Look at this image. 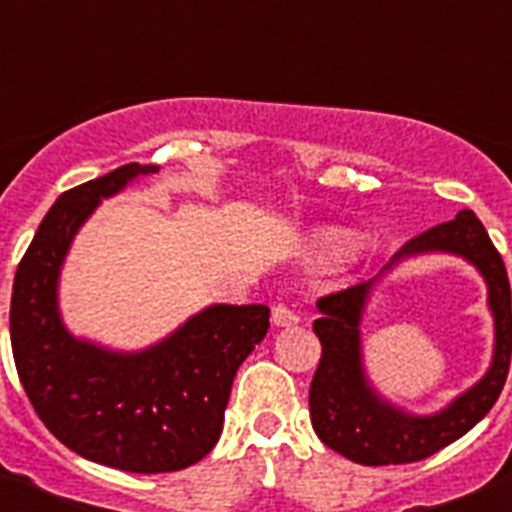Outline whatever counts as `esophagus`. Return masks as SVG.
Listing matches in <instances>:
<instances>
[{"label":"esophagus","mask_w":512,"mask_h":512,"mask_svg":"<svg viewBox=\"0 0 512 512\" xmlns=\"http://www.w3.org/2000/svg\"><path fill=\"white\" fill-rule=\"evenodd\" d=\"M297 315L292 310H289L287 305H274L271 307V323L277 325V328H289V325L297 323Z\"/></svg>","instance_id":"1"}]
</instances>
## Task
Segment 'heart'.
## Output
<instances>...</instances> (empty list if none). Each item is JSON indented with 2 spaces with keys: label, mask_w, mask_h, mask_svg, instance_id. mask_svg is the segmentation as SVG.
Instances as JSON below:
<instances>
[{
  "label": "heart",
  "mask_w": 512,
  "mask_h": 512,
  "mask_svg": "<svg viewBox=\"0 0 512 512\" xmlns=\"http://www.w3.org/2000/svg\"><path fill=\"white\" fill-rule=\"evenodd\" d=\"M323 241H325V246H328V248H338V246H341V243H343V235L328 233V235H325V238H323Z\"/></svg>",
  "instance_id": "b5f03b06"
}]
</instances>
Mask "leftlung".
Returning <instances> with one entry per match:
<instances>
[{"label": "left lung", "mask_w": 512, "mask_h": 512, "mask_svg": "<svg viewBox=\"0 0 512 512\" xmlns=\"http://www.w3.org/2000/svg\"><path fill=\"white\" fill-rule=\"evenodd\" d=\"M428 251L459 253L472 261L490 289V310L495 315V356L490 372L472 390L456 397L443 413L413 418L384 402L366 384L361 366L359 323L374 282H361L318 300L320 318L312 323L323 354L310 384L312 428L328 449L366 467L410 464L441 451L472 431L497 402L505 387L512 356V300L503 256L490 241L485 225L472 210H461L454 220L423 230L410 238L402 256ZM392 264H387L390 269Z\"/></svg>", "instance_id": "1"}]
</instances>
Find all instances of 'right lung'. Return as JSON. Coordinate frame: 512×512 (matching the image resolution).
Masks as SVG:
<instances>
[{"instance_id": "add662e5", "label": "right lung", "mask_w": 512, "mask_h": 512, "mask_svg": "<svg viewBox=\"0 0 512 512\" xmlns=\"http://www.w3.org/2000/svg\"><path fill=\"white\" fill-rule=\"evenodd\" d=\"M153 171L125 164L63 192L17 266L9 305L17 374L45 428L84 459L138 474L210 454L235 372L269 330L266 305H212L148 351L112 354L63 328L56 284L71 238L102 197Z\"/></svg>"}]
</instances>
